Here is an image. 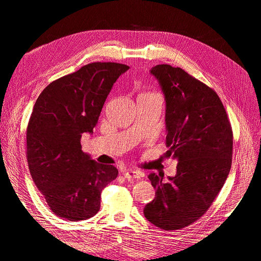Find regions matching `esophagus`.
<instances>
[{
	"mask_svg": "<svg viewBox=\"0 0 261 261\" xmlns=\"http://www.w3.org/2000/svg\"><path fill=\"white\" fill-rule=\"evenodd\" d=\"M123 175L125 178L127 179H132V178H140L141 174L137 171H133V170H128V171H124Z\"/></svg>",
	"mask_w": 261,
	"mask_h": 261,
	"instance_id": "34e87169",
	"label": "esophagus"
}]
</instances>
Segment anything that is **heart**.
Listing matches in <instances>:
<instances>
[{
    "label": "heart",
    "mask_w": 261,
    "mask_h": 261,
    "mask_svg": "<svg viewBox=\"0 0 261 261\" xmlns=\"http://www.w3.org/2000/svg\"><path fill=\"white\" fill-rule=\"evenodd\" d=\"M143 94H150V93H143Z\"/></svg>",
    "instance_id": "heart-1"
}]
</instances>
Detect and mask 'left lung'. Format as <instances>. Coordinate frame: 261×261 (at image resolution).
Listing matches in <instances>:
<instances>
[{"label":"left lung","instance_id":"1","mask_svg":"<svg viewBox=\"0 0 261 261\" xmlns=\"http://www.w3.org/2000/svg\"><path fill=\"white\" fill-rule=\"evenodd\" d=\"M167 102V154L177 159L176 175L163 181L151 173L155 198L144 215L164 231L181 230L210 208L230 173L233 132L217 92L180 67L150 70Z\"/></svg>","mask_w":261,"mask_h":261}]
</instances>
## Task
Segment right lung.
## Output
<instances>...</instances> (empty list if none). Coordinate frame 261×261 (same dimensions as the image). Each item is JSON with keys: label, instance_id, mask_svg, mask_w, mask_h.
<instances>
[{"label": "right lung", "instance_id": "1", "mask_svg": "<svg viewBox=\"0 0 261 261\" xmlns=\"http://www.w3.org/2000/svg\"><path fill=\"white\" fill-rule=\"evenodd\" d=\"M128 68L113 62L90 63L49 84L36 101L26 134L28 167L58 217H93L102 189L118 174L114 165L83 152L81 139L93 132L113 84Z\"/></svg>", "mask_w": 261, "mask_h": 261}]
</instances>
